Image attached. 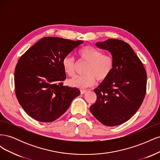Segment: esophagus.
<instances>
[{"instance_id":"34e87169","label":"esophagus","mask_w":160,"mask_h":160,"mask_svg":"<svg viewBox=\"0 0 160 160\" xmlns=\"http://www.w3.org/2000/svg\"><path fill=\"white\" fill-rule=\"evenodd\" d=\"M80 91H81V94H84V93H86L87 91H88V90H86V89H81Z\"/></svg>"}]
</instances>
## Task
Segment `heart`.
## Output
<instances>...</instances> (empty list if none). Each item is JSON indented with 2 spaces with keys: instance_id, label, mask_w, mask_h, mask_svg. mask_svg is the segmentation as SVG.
<instances>
[{
  "instance_id": "heart-1",
  "label": "heart",
  "mask_w": 160,
  "mask_h": 160,
  "mask_svg": "<svg viewBox=\"0 0 160 160\" xmlns=\"http://www.w3.org/2000/svg\"><path fill=\"white\" fill-rule=\"evenodd\" d=\"M79 55L82 61L88 62L84 71L85 75L75 77L68 81L71 87L76 88H86L95 83L96 79L99 83L107 80L112 73L114 67L113 57L95 47L88 45L79 51ZM62 66L65 73L70 77L75 73V61L73 57L68 55L62 60Z\"/></svg>"
}]
</instances>
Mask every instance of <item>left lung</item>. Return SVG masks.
Returning a JSON list of instances; mask_svg holds the SVG:
<instances>
[{
    "label": "left lung",
    "instance_id": "1",
    "mask_svg": "<svg viewBox=\"0 0 160 160\" xmlns=\"http://www.w3.org/2000/svg\"><path fill=\"white\" fill-rule=\"evenodd\" d=\"M96 45L111 52L114 67L109 78L94 90L97 100L90 111L101 123L115 126L128 121L141 106L146 93V72L128 43L109 38Z\"/></svg>",
    "mask_w": 160,
    "mask_h": 160
}]
</instances>
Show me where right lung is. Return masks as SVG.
Listing matches in <instances>:
<instances>
[{
    "label": "right lung",
    "mask_w": 160,
    "mask_h": 160,
    "mask_svg": "<svg viewBox=\"0 0 160 160\" xmlns=\"http://www.w3.org/2000/svg\"><path fill=\"white\" fill-rule=\"evenodd\" d=\"M83 42L46 37L18 59L14 71L15 93L30 117L41 122H53L80 94L78 89L63 85L66 74L62 60Z\"/></svg>",
    "instance_id": "right-lung-1"
}]
</instances>
